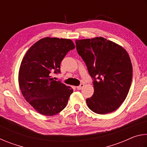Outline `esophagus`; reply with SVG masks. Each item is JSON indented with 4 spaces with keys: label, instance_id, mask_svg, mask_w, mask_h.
I'll return each mask as SVG.
<instances>
[{
    "label": "esophagus",
    "instance_id": "esophagus-1",
    "mask_svg": "<svg viewBox=\"0 0 147 147\" xmlns=\"http://www.w3.org/2000/svg\"><path fill=\"white\" fill-rule=\"evenodd\" d=\"M84 84H81L80 85L77 87L76 88H77V89H78V90H80V89H82L84 88Z\"/></svg>",
    "mask_w": 147,
    "mask_h": 147
}]
</instances>
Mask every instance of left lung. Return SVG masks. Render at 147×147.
Here are the masks:
<instances>
[{
  "label": "left lung",
  "instance_id": "left-lung-1",
  "mask_svg": "<svg viewBox=\"0 0 147 147\" xmlns=\"http://www.w3.org/2000/svg\"><path fill=\"white\" fill-rule=\"evenodd\" d=\"M78 54L93 80L94 93L86 99L98 114L116 110L125 100L132 80V65L123 47L102 38L76 40Z\"/></svg>",
  "mask_w": 147,
  "mask_h": 147
}]
</instances>
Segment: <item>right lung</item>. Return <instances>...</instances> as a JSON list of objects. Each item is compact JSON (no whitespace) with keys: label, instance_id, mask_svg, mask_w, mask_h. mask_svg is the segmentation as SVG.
I'll return each mask as SVG.
<instances>
[{"label":"right lung","instance_id":"right-lung-1","mask_svg":"<svg viewBox=\"0 0 147 147\" xmlns=\"http://www.w3.org/2000/svg\"><path fill=\"white\" fill-rule=\"evenodd\" d=\"M75 46L67 39L45 38L34 43L21 61L19 84L25 100L42 115L51 116L65 108L73 92L71 87L54 80L60 64Z\"/></svg>","mask_w":147,"mask_h":147}]
</instances>
